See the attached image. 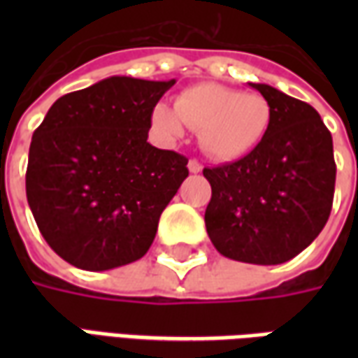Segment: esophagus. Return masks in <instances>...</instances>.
Returning a JSON list of instances; mask_svg holds the SVG:
<instances>
[{"mask_svg":"<svg viewBox=\"0 0 358 358\" xmlns=\"http://www.w3.org/2000/svg\"><path fill=\"white\" fill-rule=\"evenodd\" d=\"M187 169H189V172H194V174H197V172L203 171V166L199 161H195V159H192L189 163H187Z\"/></svg>","mask_w":358,"mask_h":358,"instance_id":"obj_1","label":"esophagus"}]
</instances>
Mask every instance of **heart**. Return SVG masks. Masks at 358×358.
I'll use <instances>...</instances> for the list:
<instances>
[{"label": "heart", "instance_id": "1", "mask_svg": "<svg viewBox=\"0 0 358 358\" xmlns=\"http://www.w3.org/2000/svg\"><path fill=\"white\" fill-rule=\"evenodd\" d=\"M270 103L257 92H238L215 82L184 90L174 109L159 103L151 122L169 140H180L184 130L199 132L203 151L218 161L241 159L263 141L268 132Z\"/></svg>", "mask_w": 358, "mask_h": 358}]
</instances>
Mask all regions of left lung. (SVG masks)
Segmentation results:
<instances>
[{"label":"left lung","instance_id":"1","mask_svg":"<svg viewBox=\"0 0 358 358\" xmlns=\"http://www.w3.org/2000/svg\"><path fill=\"white\" fill-rule=\"evenodd\" d=\"M270 103L268 132L251 153L205 169V226L220 255L282 264L308 248L328 222L336 186L330 130L308 103L251 84Z\"/></svg>","mask_w":358,"mask_h":358}]
</instances>
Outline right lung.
Returning a JSON list of instances; mask_svg holds the SVG:
<instances>
[{
  "label": "right lung",
  "mask_w": 358,
  "mask_h": 358,
  "mask_svg": "<svg viewBox=\"0 0 358 358\" xmlns=\"http://www.w3.org/2000/svg\"><path fill=\"white\" fill-rule=\"evenodd\" d=\"M176 80L110 76L59 97L30 143L27 199L43 240L76 268L138 261L187 178V159L148 141Z\"/></svg>",
  "instance_id": "1"
}]
</instances>
